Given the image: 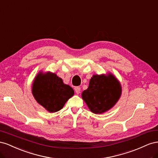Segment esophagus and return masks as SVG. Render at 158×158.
Wrapping results in <instances>:
<instances>
[{"instance_id": "obj_1", "label": "esophagus", "mask_w": 158, "mask_h": 158, "mask_svg": "<svg viewBox=\"0 0 158 158\" xmlns=\"http://www.w3.org/2000/svg\"><path fill=\"white\" fill-rule=\"evenodd\" d=\"M74 90H75L76 93L77 94H80V87H78V86L75 87V88H74Z\"/></svg>"}]
</instances>
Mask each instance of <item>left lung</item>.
I'll return each mask as SVG.
<instances>
[{"instance_id":"obj_1","label":"left lung","mask_w":158,"mask_h":158,"mask_svg":"<svg viewBox=\"0 0 158 158\" xmlns=\"http://www.w3.org/2000/svg\"><path fill=\"white\" fill-rule=\"evenodd\" d=\"M121 85L114 76L94 75L89 86L82 94V98L89 110L95 114H102L112 108L121 95Z\"/></svg>"}]
</instances>
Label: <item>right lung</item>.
<instances>
[{
	"mask_svg": "<svg viewBox=\"0 0 158 158\" xmlns=\"http://www.w3.org/2000/svg\"><path fill=\"white\" fill-rule=\"evenodd\" d=\"M32 94L38 103L50 113L59 111L74 94L70 85L50 72L40 73L32 85Z\"/></svg>",
	"mask_w": 158,
	"mask_h": 158,
	"instance_id": "add662e5",
	"label": "right lung"
}]
</instances>
